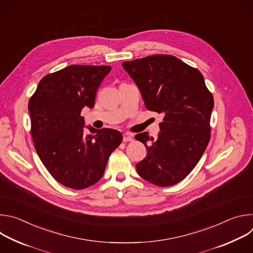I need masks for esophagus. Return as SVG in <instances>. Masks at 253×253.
I'll return each instance as SVG.
<instances>
[{
    "label": "esophagus",
    "instance_id": "34e87169",
    "mask_svg": "<svg viewBox=\"0 0 253 253\" xmlns=\"http://www.w3.org/2000/svg\"><path fill=\"white\" fill-rule=\"evenodd\" d=\"M133 140V135L131 133H124L123 134V141L124 142H130Z\"/></svg>",
    "mask_w": 253,
    "mask_h": 253
}]
</instances>
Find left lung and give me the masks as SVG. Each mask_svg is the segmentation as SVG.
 I'll return each instance as SVG.
<instances>
[{
	"label": "left lung",
	"mask_w": 253,
	"mask_h": 253,
	"mask_svg": "<svg viewBox=\"0 0 253 253\" xmlns=\"http://www.w3.org/2000/svg\"><path fill=\"white\" fill-rule=\"evenodd\" d=\"M122 66L147 109L163 115L156 139L147 132L135 135L147 149L136 170L150 183L172 186L193 170L208 145L213 96L200 72L172 55H152Z\"/></svg>",
	"instance_id": "1"
}]
</instances>
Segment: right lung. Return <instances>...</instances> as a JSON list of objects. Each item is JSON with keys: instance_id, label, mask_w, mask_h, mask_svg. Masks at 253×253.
<instances>
[{"instance_id": "right-lung-1", "label": "right lung", "mask_w": 253, "mask_h": 253, "mask_svg": "<svg viewBox=\"0 0 253 253\" xmlns=\"http://www.w3.org/2000/svg\"><path fill=\"white\" fill-rule=\"evenodd\" d=\"M110 66L71 65L48 74L30 98L31 135L42 163L62 185L85 189L102 178L123 136L114 129L84 133L83 108H93Z\"/></svg>"}]
</instances>
